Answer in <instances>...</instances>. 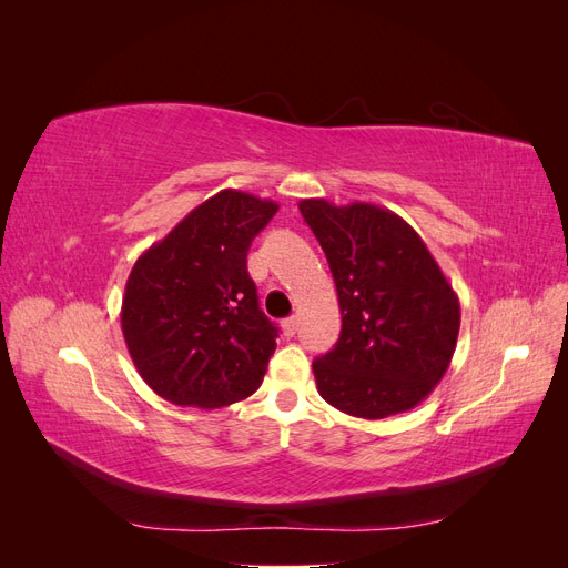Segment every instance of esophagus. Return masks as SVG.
<instances>
[{"label": "esophagus", "mask_w": 568, "mask_h": 568, "mask_svg": "<svg viewBox=\"0 0 568 568\" xmlns=\"http://www.w3.org/2000/svg\"><path fill=\"white\" fill-rule=\"evenodd\" d=\"M282 326H284V334H286V336H296V332H298V320H296V317H288V320L282 322Z\"/></svg>", "instance_id": "esophagus-1"}]
</instances>
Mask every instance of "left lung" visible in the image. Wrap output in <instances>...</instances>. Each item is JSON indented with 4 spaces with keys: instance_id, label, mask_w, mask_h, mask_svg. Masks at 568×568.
<instances>
[{
    "instance_id": "obj_1",
    "label": "left lung",
    "mask_w": 568,
    "mask_h": 568,
    "mask_svg": "<svg viewBox=\"0 0 568 568\" xmlns=\"http://www.w3.org/2000/svg\"><path fill=\"white\" fill-rule=\"evenodd\" d=\"M341 307L336 346L313 363L317 390L359 419L419 405L457 346L459 298L407 222L374 203L303 199Z\"/></svg>"
}]
</instances>
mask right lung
Masks as SVG:
<instances>
[{"instance_id":"add662e5","label":"right lung","mask_w":568,"mask_h":568,"mask_svg":"<svg viewBox=\"0 0 568 568\" xmlns=\"http://www.w3.org/2000/svg\"><path fill=\"white\" fill-rule=\"evenodd\" d=\"M277 211L222 189L136 257L120 326L136 372L168 403L215 409L263 384L277 326L257 305L246 255Z\"/></svg>"}]
</instances>
